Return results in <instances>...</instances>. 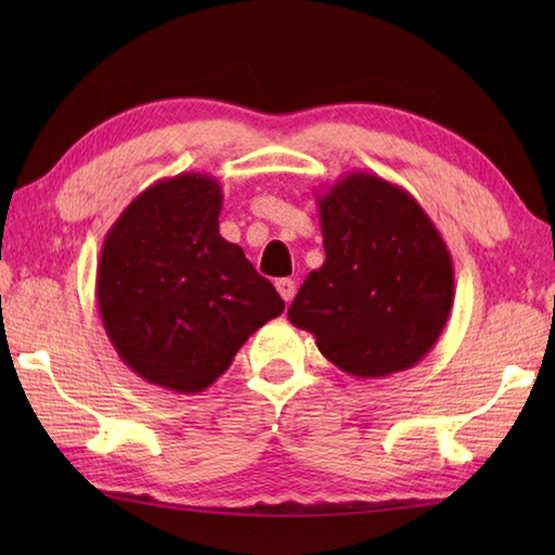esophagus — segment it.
<instances>
[{"label": "esophagus", "mask_w": 555, "mask_h": 555, "mask_svg": "<svg viewBox=\"0 0 555 555\" xmlns=\"http://www.w3.org/2000/svg\"><path fill=\"white\" fill-rule=\"evenodd\" d=\"M276 291H279L281 298H284L286 302H291L293 298H296V281H293V279H279L276 281Z\"/></svg>", "instance_id": "1"}]
</instances>
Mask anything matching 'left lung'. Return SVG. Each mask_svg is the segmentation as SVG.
Masks as SVG:
<instances>
[{"instance_id": "left-lung-1", "label": "left lung", "mask_w": 555, "mask_h": 555, "mask_svg": "<svg viewBox=\"0 0 555 555\" xmlns=\"http://www.w3.org/2000/svg\"><path fill=\"white\" fill-rule=\"evenodd\" d=\"M326 259L288 320L352 376H388L427 356L453 308L451 253L403 188L350 171L317 197Z\"/></svg>"}]
</instances>
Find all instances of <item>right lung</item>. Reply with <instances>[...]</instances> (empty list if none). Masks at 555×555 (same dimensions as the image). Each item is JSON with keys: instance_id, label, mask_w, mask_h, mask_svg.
I'll list each match as a JSON object with an SVG mask.
<instances>
[{"instance_id": "right-lung-1", "label": "right lung", "mask_w": 555, "mask_h": 555, "mask_svg": "<svg viewBox=\"0 0 555 555\" xmlns=\"http://www.w3.org/2000/svg\"><path fill=\"white\" fill-rule=\"evenodd\" d=\"M221 185L179 173L114 221L98 262V308L112 346L140 379L199 393L231 367L284 300L219 233Z\"/></svg>"}]
</instances>
